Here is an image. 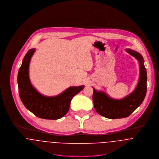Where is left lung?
Returning a JSON list of instances; mask_svg holds the SVG:
<instances>
[{
  "label": "left lung",
  "mask_w": 159,
  "mask_h": 159,
  "mask_svg": "<svg viewBox=\"0 0 159 159\" xmlns=\"http://www.w3.org/2000/svg\"><path fill=\"white\" fill-rule=\"evenodd\" d=\"M126 51L137 58L140 65V77L135 89L122 99H114L103 91H96L93 88V101L98 113L109 119L123 118L129 116L143 102L147 90V73L144 60L140 53L131 50Z\"/></svg>",
  "instance_id": "left-lung-1"
}]
</instances>
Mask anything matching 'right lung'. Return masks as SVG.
<instances>
[{"mask_svg": "<svg viewBox=\"0 0 159 159\" xmlns=\"http://www.w3.org/2000/svg\"><path fill=\"white\" fill-rule=\"evenodd\" d=\"M35 49L29 50L23 58L18 75L19 94L24 106L38 118L46 120H58L69 111L72 98L82 91L84 86L71 87L60 94L48 97L38 93L30 83L29 67Z\"/></svg>", "mask_w": 159, "mask_h": 159, "instance_id": "obj_1", "label": "right lung"}]
</instances>
